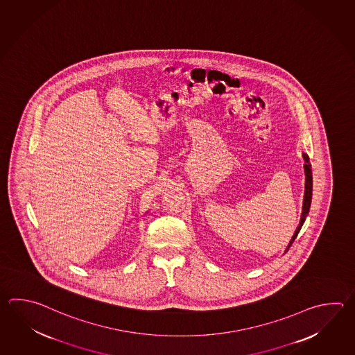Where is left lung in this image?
Masks as SVG:
<instances>
[{"instance_id": "8db88e82", "label": "left lung", "mask_w": 355, "mask_h": 355, "mask_svg": "<svg viewBox=\"0 0 355 355\" xmlns=\"http://www.w3.org/2000/svg\"><path fill=\"white\" fill-rule=\"evenodd\" d=\"M304 175H306V182H304V205H302V214H301V218H300V224L297 226L296 232L293 234L292 239H291L290 244L286 248V253L288 252L290 246L292 245V243L295 241V239L298 235V232L301 230L302 225H304L306 217L309 215V211H310V206H311V198H312V171L311 164H310V159H309V155L304 153Z\"/></svg>"}]
</instances>
